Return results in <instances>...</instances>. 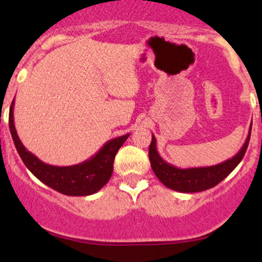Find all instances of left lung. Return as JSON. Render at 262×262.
<instances>
[{"instance_id": "1", "label": "left lung", "mask_w": 262, "mask_h": 262, "mask_svg": "<svg viewBox=\"0 0 262 262\" xmlns=\"http://www.w3.org/2000/svg\"><path fill=\"white\" fill-rule=\"evenodd\" d=\"M250 135L251 125L244 145L240 149V151L231 159H228L221 164L213 165V166L191 167V169H179V167L165 161L159 155L158 149H156V139L152 135L151 143L149 146V160L156 177L166 187L177 192H183V193L206 191V189L214 187L219 182L223 181L225 177L239 165V162L244 158L246 149H248Z\"/></svg>"}]
</instances>
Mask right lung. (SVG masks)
<instances>
[{"instance_id": "obj_1", "label": "right lung", "mask_w": 262, "mask_h": 262, "mask_svg": "<svg viewBox=\"0 0 262 262\" xmlns=\"http://www.w3.org/2000/svg\"><path fill=\"white\" fill-rule=\"evenodd\" d=\"M14 100L10 108V130L12 139L19 154L31 172L41 182L66 196H90L96 193L110 181L113 172V162L118 150L130 134L122 135L108 140L98 152L89 160L73 166H53L45 164L28 151L18 138L13 121Z\"/></svg>"}]
</instances>
